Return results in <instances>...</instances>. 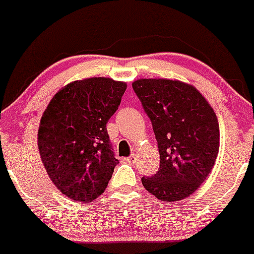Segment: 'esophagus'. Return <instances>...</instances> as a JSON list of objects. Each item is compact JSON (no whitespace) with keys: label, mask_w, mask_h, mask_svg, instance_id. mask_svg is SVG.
I'll list each match as a JSON object with an SVG mask.
<instances>
[{"label":"esophagus","mask_w":254,"mask_h":254,"mask_svg":"<svg viewBox=\"0 0 254 254\" xmlns=\"http://www.w3.org/2000/svg\"><path fill=\"white\" fill-rule=\"evenodd\" d=\"M125 160L127 162H129V164H134V162H136V156L132 155V156H129V157H127V159H125Z\"/></svg>","instance_id":"34e87169"}]
</instances>
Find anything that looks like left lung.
Instances as JSON below:
<instances>
[{"label": "left lung", "mask_w": 254, "mask_h": 254, "mask_svg": "<svg viewBox=\"0 0 254 254\" xmlns=\"http://www.w3.org/2000/svg\"><path fill=\"white\" fill-rule=\"evenodd\" d=\"M152 122L160 170L142 178L150 194L162 201L190 196L205 181L218 157L219 123L213 107L194 85L165 78L132 83Z\"/></svg>", "instance_id": "obj_1"}]
</instances>
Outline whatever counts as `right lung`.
Instances as JSON below:
<instances>
[{
    "instance_id": "1",
    "label": "right lung",
    "mask_w": 254,
    "mask_h": 254,
    "mask_svg": "<svg viewBox=\"0 0 254 254\" xmlns=\"http://www.w3.org/2000/svg\"><path fill=\"white\" fill-rule=\"evenodd\" d=\"M126 89L127 83L106 76L74 80L58 90L41 116V161L53 184L74 201H93L111 180L118 160L106 125Z\"/></svg>"
}]
</instances>
